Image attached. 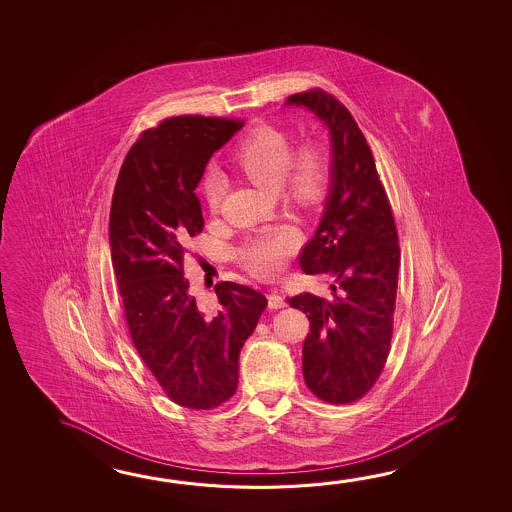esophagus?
Segmentation results:
<instances>
[{"instance_id": "esophagus-1", "label": "esophagus", "mask_w": 512, "mask_h": 512, "mask_svg": "<svg viewBox=\"0 0 512 512\" xmlns=\"http://www.w3.org/2000/svg\"><path fill=\"white\" fill-rule=\"evenodd\" d=\"M268 307L269 309H282V307H286V300L278 295L277 291H271L268 295Z\"/></svg>"}]
</instances>
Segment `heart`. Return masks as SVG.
<instances>
[{"instance_id":"heart-1","label":"heart","mask_w":512,"mask_h":512,"mask_svg":"<svg viewBox=\"0 0 512 512\" xmlns=\"http://www.w3.org/2000/svg\"><path fill=\"white\" fill-rule=\"evenodd\" d=\"M235 163L248 180L260 189L286 187L287 196L311 207L325 196L329 187V160L320 145L307 144L291 160V144L282 131L259 127L244 140ZM226 180L221 172L208 174L203 192L208 208L217 212L225 196ZM298 248V234L289 226L269 228L255 235L241 250L244 266L257 277H275L291 253Z\"/></svg>"}]
</instances>
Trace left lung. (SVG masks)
<instances>
[{
    "label": "left lung",
    "mask_w": 512,
    "mask_h": 512,
    "mask_svg": "<svg viewBox=\"0 0 512 512\" xmlns=\"http://www.w3.org/2000/svg\"><path fill=\"white\" fill-rule=\"evenodd\" d=\"M284 106L314 113L331 138L329 194L300 268L331 278L332 300L313 293L287 300L311 322L305 385L327 403H352L376 383L390 350L401 259L394 216L349 109L322 90L291 95Z\"/></svg>",
    "instance_id": "left-lung-1"
}]
</instances>
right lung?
Returning <instances> with one entry per match:
<instances>
[{"label":"right lung","instance_id":"right-lung-1","mask_svg":"<svg viewBox=\"0 0 512 512\" xmlns=\"http://www.w3.org/2000/svg\"><path fill=\"white\" fill-rule=\"evenodd\" d=\"M239 129L234 120L174 117L145 131L111 201V264L131 338L165 394L192 410L235 394L239 354L268 305L252 287L221 282L216 309L207 311L183 277L185 246L203 230L194 190Z\"/></svg>","mask_w":512,"mask_h":512}]
</instances>
